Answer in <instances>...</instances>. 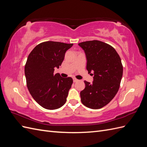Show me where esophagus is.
<instances>
[{
    "label": "esophagus",
    "mask_w": 147,
    "mask_h": 147,
    "mask_svg": "<svg viewBox=\"0 0 147 147\" xmlns=\"http://www.w3.org/2000/svg\"><path fill=\"white\" fill-rule=\"evenodd\" d=\"M73 81H74V82H77L78 81V80H77V78H73Z\"/></svg>",
    "instance_id": "obj_1"
}]
</instances>
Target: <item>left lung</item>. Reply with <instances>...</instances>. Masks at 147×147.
Returning <instances> with one entry per match:
<instances>
[{
  "instance_id": "obj_1",
  "label": "left lung",
  "mask_w": 147,
  "mask_h": 147,
  "mask_svg": "<svg viewBox=\"0 0 147 147\" xmlns=\"http://www.w3.org/2000/svg\"><path fill=\"white\" fill-rule=\"evenodd\" d=\"M78 45L85 53L88 74L94 76L92 83L84 82L81 101L90 109H101L118 91L123 71L121 58L114 48L103 42L86 41Z\"/></svg>"
}]
</instances>
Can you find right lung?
I'll return each mask as SVG.
<instances>
[{"label":"right lung","instance_id":"right-lung-1","mask_svg":"<svg viewBox=\"0 0 147 147\" xmlns=\"http://www.w3.org/2000/svg\"><path fill=\"white\" fill-rule=\"evenodd\" d=\"M72 46L73 43L45 42L28 56L24 67L27 87L34 99L46 109H59L67 100L73 80L54 74V70L59 67L66 51Z\"/></svg>","mask_w":147,"mask_h":147}]
</instances>
